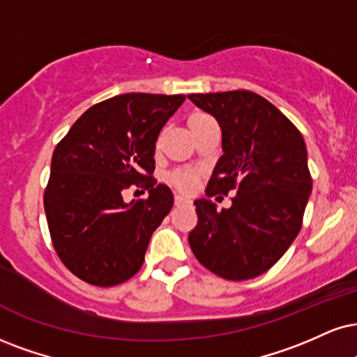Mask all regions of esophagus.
Instances as JSON below:
<instances>
[{"mask_svg": "<svg viewBox=\"0 0 357 357\" xmlns=\"http://www.w3.org/2000/svg\"><path fill=\"white\" fill-rule=\"evenodd\" d=\"M188 204H190V200L185 199V197H180V195L175 197V205H188Z\"/></svg>", "mask_w": 357, "mask_h": 357, "instance_id": "esophagus-1", "label": "esophagus"}]
</instances>
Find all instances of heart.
I'll return each mask as SVG.
<instances>
[{
    "label": "heart",
    "mask_w": 357,
    "mask_h": 357,
    "mask_svg": "<svg viewBox=\"0 0 357 357\" xmlns=\"http://www.w3.org/2000/svg\"><path fill=\"white\" fill-rule=\"evenodd\" d=\"M208 116L204 112H193L190 117H188V126L193 124V122H199L202 119H206ZM197 178H199V172L197 170H177L170 175V182L174 183L178 190L182 192H190L193 187H195Z\"/></svg>",
    "instance_id": "obj_1"
}]
</instances>
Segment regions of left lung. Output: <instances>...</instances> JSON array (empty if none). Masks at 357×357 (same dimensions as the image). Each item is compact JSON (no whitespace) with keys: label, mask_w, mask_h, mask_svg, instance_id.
Masks as SVG:
<instances>
[{"label":"left lung","mask_w":357,"mask_h":357,"mask_svg":"<svg viewBox=\"0 0 357 357\" xmlns=\"http://www.w3.org/2000/svg\"><path fill=\"white\" fill-rule=\"evenodd\" d=\"M217 119L223 155L193 204L199 223L188 233L193 255L215 275L241 281L263 275L283 257L301 230L313 188L306 144L289 119L250 91L188 94ZM235 188L230 209L209 197Z\"/></svg>","instance_id":"left-lung-1"}]
</instances>
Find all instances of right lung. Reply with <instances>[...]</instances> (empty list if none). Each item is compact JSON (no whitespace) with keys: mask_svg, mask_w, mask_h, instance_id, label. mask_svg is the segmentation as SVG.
<instances>
[{"mask_svg":"<svg viewBox=\"0 0 357 357\" xmlns=\"http://www.w3.org/2000/svg\"><path fill=\"white\" fill-rule=\"evenodd\" d=\"M185 96L130 92L92 105L57 144L44 210L57 257L96 286L124 283L140 270L174 193L152 177L162 127ZM130 186L149 192L123 202Z\"/></svg>","mask_w":357,"mask_h":357,"instance_id":"right-lung-1","label":"right lung"}]
</instances>
